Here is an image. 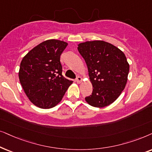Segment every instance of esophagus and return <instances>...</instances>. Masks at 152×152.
<instances>
[{"label":"esophagus","instance_id":"obj_1","mask_svg":"<svg viewBox=\"0 0 152 152\" xmlns=\"http://www.w3.org/2000/svg\"><path fill=\"white\" fill-rule=\"evenodd\" d=\"M76 81L78 83H80V82L82 81V78L80 76H77L76 78Z\"/></svg>","mask_w":152,"mask_h":152}]
</instances>
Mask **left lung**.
Returning a JSON list of instances; mask_svg holds the SVG:
<instances>
[{"label":"left lung","mask_w":152,"mask_h":152,"mask_svg":"<svg viewBox=\"0 0 152 152\" xmlns=\"http://www.w3.org/2000/svg\"><path fill=\"white\" fill-rule=\"evenodd\" d=\"M84 58L92 84V94L86 101L90 106L102 108L115 102L126 86L129 64L124 53L104 41L86 42L78 46Z\"/></svg>","instance_id":"obj_1"}]
</instances>
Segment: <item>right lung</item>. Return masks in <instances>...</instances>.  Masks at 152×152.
<instances>
[{"instance_id":"add662e5","label":"right lung","mask_w":152,"mask_h":152,"mask_svg":"<svg viewBox=\"0 0 152 152\" xmlns=\"http://www.w3.org/2000/svg\"><path fill=\"white\" fill-rule=\"evenodd\" d=\"M67 43L57 39L42 42L24 56L19 78L26 94L36 106L44 109L56 106L72 80L62 76L60 56Z\"/></svg>"}]
</instances>
